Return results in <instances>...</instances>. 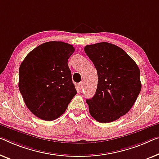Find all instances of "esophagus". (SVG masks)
<instances>
[{
    "mask_svg": "<svg viewBox=\"0 0 159 159\" xmlns=\"http://www.w3.org/2000/svg\"><path fill=\"white\" fill-rule=\"evenodd\" d=\"M83 86H84V84H83L82 82H80V83H79V84H78V87H79V89H81Z\"/></svg>",
    "mask_w": 159,
    "mask_h": 159,
    "instance_id": "1",
    "label": "esophagus"
}]
</instances>
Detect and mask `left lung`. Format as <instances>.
Listing matches in <instances>:
<instances>
[{"label":"left lung","mask_w":159,"mask_h":159,"mask_svg":"<svg viewBox=\"0 0 159 159\" xmlns=\"http://www.w3.org/2000/svg\"><path fill=\"white\" fill-rule=\"evenodd\" d=\"M96 68L98 86L94 96L87 99L89 113L100 123H110L129 112L140 93V70L120 47L107 42L84 48Z\"/></svg>","instance_id":"obj_1"}]
</instances>
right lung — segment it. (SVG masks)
I'll return each instance as SVG.
<instances>
[{
    "mask_svg": "<svg viewBox=\"0 0 159 159\" xmlns=\"http://www.w3.org/2000/svg\"><path fill=\"white\" fill-rule=\"evenodd\" d=\"M74 51L67 43L49 41L30 51L21 63L18 88L35 116L49 121L56 119L76 95L68 66Z\"/></svg>",
    "mask_w": 159,
    "mask_h": 159,
    "instance_id": "add662e5",
    "label": "right lung"
}]
</instances>
